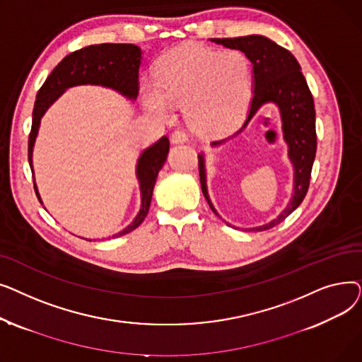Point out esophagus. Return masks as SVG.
I'll return each instance as SVG.
<instances>
[{"instance_id": "obj_1", "label": "esophagus", "mask_w": 362, "mask_h": 362, "mask_svg": "<svg viewBox=\"0 0 362 362\" xmlns=\"http://www.w3.org/2000/svg\"><path fill=\"white\" fill-rule=\"evenodd\" d=\"M170 141L173 144H185L189 141V136L185 130H176V132H173V135H171Z\"/></svg>"}]
</instances>
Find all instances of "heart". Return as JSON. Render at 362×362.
<instances>
[{"mask_svg":"<svg viewBox=\"0 0 362 362\" xmlns=\"http://www.w3.org/2000/svg\"><path fill=\"white\" fill-rule=\"evenodd\" d=\"M146 108L168 117L185 104V119L199 135L221 136L242 122L251 98V66L236 49L217 52L185 44L160 60L156 82L142 85Z\"/></svg>","mask_w":362,"mask_h":362,"instance_id":"b5f03b06","label":"heart"}]
</instances>
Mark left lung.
I'll return each instance as SVG.
<instances>
[{
    "instance_id": "1",
    "label": "left lung",
    "mask_w": 362,
    "mask_h": 362,
    "mask_svg": "<svg viewBox=\"0 0 362 362\" xmlns=\"http://www.w3.org/2000/svg\"><path fill=\"white\" fill-rule=\"evenodd\" d=\"M211 41L226 48L240 49L252 63L254 95L243 127L248 124L257 110L265 103L277 104L281 112L284 141L289 145V157L295 167V192L286 210L277 218L264 226L255 227V229H250L251 232L269 230L293 213L308 192L311 170L317 152L314 98L295 57L291 54V51L277 45L269 37L250 35L239 37H221V40L214 37ZM218 144H221V141L213 142V145ZM198 167L202 194L213 213L218 216L210 198H208L202 156H198ZM227 226L230 224L227 223Z\"/></svg>"
}]
</instances>
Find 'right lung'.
<instances>
[{
    "instance_id": "add662e5",
    "label": "right lung",
    "mask_w": 362,
    "mask_h": 362,
    "mask_svg": "<svg viewBox=\"0 0 362 362\" xmlns=\"http://www.w3.org/2000/svg\"><path fill=\"white\" fill-rule=\"evenodd\" d=\"M139 64H141V48L133 44H97L89 45L81 49H76L66 55L64 59L55 66L51 74L37 90L36 101L32 112V129L29 133L28 142V158L32 168V149L35 138L37 135L41 117L47 108L60 97V95L70 86L74 85H103L122 92L129 98H136L139 93ZM170 142L167 136H163L148 149L142 152L138 161V179L141 183L142 194V206L141 211L127 226L123 232L112 236H123L144 221L148 214L152 191L161 170ZM33 171V168H32ZM35 194L40 199V194L36 191V185L33 183Z\"/></svg>"
}]
</instances>
